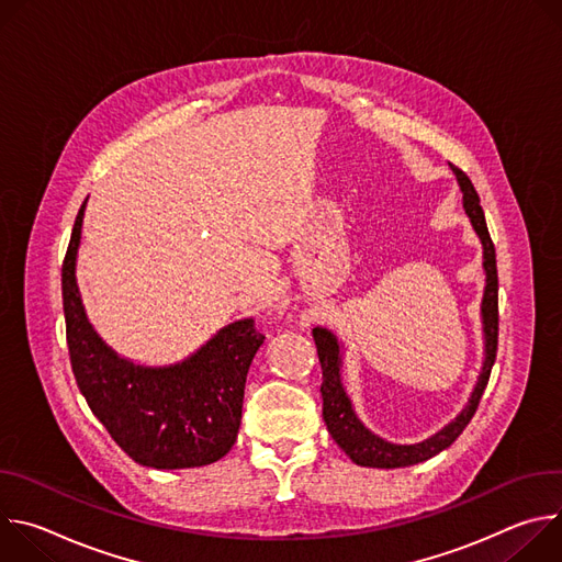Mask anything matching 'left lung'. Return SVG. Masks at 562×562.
<instances>
[{"mask_svg":"<svg viewBox=\"0 0 562 562\" xmlns=\"http://www.w3.org/2000/svg\"><path fill=\"white\" fill-rule=\"evenodd\" d=\"M460 191H462V204L464 213L469 215L480 243H483L485 251V271H487V286H485V297H483V327H485V364L483 373L477 378V384L471 393L469 405L462 409V414L449 423L442 431L431 436L425 442L418 445H391L378 436H373L353 414L351 400L345 393L342 380H340V345L336 336L327 329H313V340L317 347V358L319 364H323V384H319V391H323V418L327 423V429L331 438L338 442V447L360 467H375V469H395V467H409L425 462L447 449L449 445L456 442V438L464 431V427L471 423L480 397L485 393V386L492 375V367L496 362V351H498V269H496V249L492 243V235L485 222V211L480 206V198L467 178L464 171L458 167H451Z\"/></svg>","mask_w":562,"mask_h":562,"instance_id":"left-lung-1","label":"left lung"}]
</instances>
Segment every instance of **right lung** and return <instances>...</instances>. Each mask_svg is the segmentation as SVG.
Returning a JSON list of instances; mask_svg holds the SVG:
<instances>
[{
  "instance_id": "1",
  "label": "right lung",
  "mask_w": 562,
  "mask_h": 562,
  "mask_svg": "<svg viewBox=\"0 0 562 562\" xmlns=\"http://www.w3.org/2000/svg\"><path fill=\"white\" fill-rule=\"evenodd\" d=\"M85 206L61 265L66 342L79 391L111 438L144 467L187 469L220 460L237 438L247 373L265 336L254 319H239L176 367H135L117 358L91 329L75 284Z\"/></svg>"
}]
</instances>
